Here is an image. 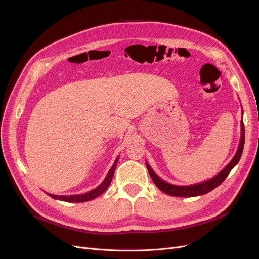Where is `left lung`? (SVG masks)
Listing matches in <instances>:
<instances>
[{"label": "left lung", "mask_w": 259, "mask_h": 259, "mask_svg": "<svg viewBox=\"0 0 259 259\" xmlns=\"http://www.w3.org/2000/svg\"><path fill=\"white\" fill-rule=\"evenodd\" d=\"M240 126H241V135H240L239 145H238L235 155L233 156L232 159H231L229 164L219 174L215 175L214 178H212L208 181H205V182H201V183L194 184V185H189V186L172 185V184L165 182L164 180H161L159 176L152 170L150 165L148 164V161H146V167L149 171V174H150V176H151L153 183L155 184V186L164 193H166L168 195H172V196H179V197H194V196L203 195V194H207L210 191H212V190L215 189L216 187H219L226 180V178L229 175L231 170H232L237 165V162L239 161V159L241 157L243 145H244V126H243L242 119L240 121Z\"/></svg>", "instance_id": "1"}]
</instances>
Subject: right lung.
Returning <instances> with one entry per match:
<instances>
[{
  "mask_svg": "<svg viewBox=\"0 0 259 259\" xmlns=\"http://www.w3.org/2000/svg\"><path fill=\"white\" fill-rule=\"evenodd\" d=\"M118 158L119 157L117 156L115 161H114V164L111 167V169L109 170V172L107 173L106 178L103 181V183L95 189L91 190V191L86 192L84 194H74V195H54V194H50V193H47V195H49L50 197H52L54 199L67 201V202H84V201H89L91 199L97 198L98 196L103 194L107 190V188L109 187V185H110V183L112 181V178H113V174H114V170H115L116 165H117Z\"/></svg>",
  "mask_w": 259,
  "mask_h": 259,
  "instance_id": "1",
  "label": "right lung"
}]
</instances>
